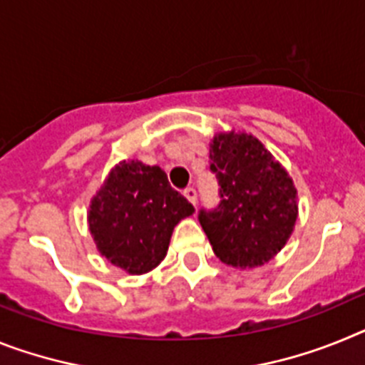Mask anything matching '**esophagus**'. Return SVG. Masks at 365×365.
I'll return each instance as SVG.
<instances>
[{
  "mask_svg": "<svg viewBox=\"0 0 365 365\" xmlns=\"http://www.w3.org/2000/svg\"><path fill=\"white\" fill-rule=\"evenodd\" d=\"M183 196H185L187 200L191 202L192 205H196V198H198V196H196V189H192V187H187L185 191H183Z\"/></svg>",
  "mask_w": 365,
  "mask_h": 365,
  "instance_id": "esophagus-1",
  "label": "esophagus"
}]
</instances>
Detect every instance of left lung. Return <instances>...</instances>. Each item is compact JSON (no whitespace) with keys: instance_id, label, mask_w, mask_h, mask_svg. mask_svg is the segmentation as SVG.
Here are the masks:
<instances>
[{"instance_id":"obj_1","label":"left lung","mask_w":365,"mask_h":365,"mask_svg":"<svg viewBox=\"0 0 365 365\" xmlns=\"http://www.w3.org/2000/svg\"><path fill=\"white\" fill-rule=\"evenodd\" d=\"M220 204L200 211L202 227L224 264L255 268L274 259L292 235L297 189L290 174L255 135L218 132L209 143Z\"/></svg>"}]
</instances>
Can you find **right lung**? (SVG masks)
<instances>
[{"label":"right lung","instance_id":"1","mask_svg":"<svg viewBox=\"0 0 365 365\" xmlns=\"http://www.w3.org/2000/svg\"><path fill=\"white\" fill-rule=\"evenodd\" d=\"M192 213L160 167L123 160L91 198L88 226L103 257L141 275L163 261L176 224Z\"/></svg>","mask_w":365,"mask_h":365}]
</instances>
